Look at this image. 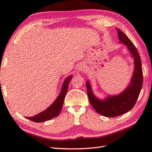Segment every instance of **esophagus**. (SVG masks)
I'll return each instance as SVG.
<instances>
[{
	"instance_id": "esophagus-1",
	"label": "esophagus",
	"mask_w": 152,
	"mask_h": 152,
	"mask_svg": "<svg viewBox=\"0 0 152 152\" xmlns=\"http://www.w3.org/2000/svg\"><path fill=\"white\" fill-rule=\"evenodd\" d=\"M86 69V66L84 64H80V65H79V67H78V70H79V72H83Z\"/></svg>"
}]
</instances>
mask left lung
<instances>
[{
	"mask_svg": "<svg viewBox=\"0 0 152 152\" xmlns=\"http://www.w3.org/2000/svg\"><path fill=\"white\" fill-rule=\"evenodd\" d=\"M116 30L120 42L126 45L134 58V71L131 79V84L121 94L109 96L102 100L94 95L89 81L86 82L87 95L92 107L98 113L107 117H117L130 111L136 104L142 84V70L138 51L125 34L118 28Z\"/></svg>",
	"mask_w": 152,
	"mask_h": 152,
	"instance_id": "left-lung-1",
	"label": "left lung"
}]
</instances>
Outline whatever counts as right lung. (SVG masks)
Wrapping results in <instances>:
<instances>
[{
    "instance_id": "obj_1",
    "label": "right lung",
    "mask_w": 152,
    "mask_h": 152,
    "mask_svg": "<svg viewBox=\"0 0 152 152\" xmlns=\"http://www.w3.org/2000/svg\"><path fill=\"white\" fill-rule=\"evenodd\" d=\"M72 76H69L64 81L60 94H59L56 99L54 101V103L50 107H49L44 111L40 112V113L36 115L34 117L26 118L35 122H42L49 121L50 119L58 116L62 109L64 99H65V96L67 93L68 85L69 83H70V80L72 79Z\"/></svg>"
}]
</instances>
